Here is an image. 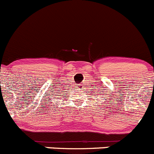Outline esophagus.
Returning <instances> with one entry per match:
<instances>
[{
  "instance_id": "34e87169",
  "label": "esophagus",
  "mask_w": 154,
  "mask_h": 154,
  "mask_svg": "<svg viewBox=\"0 0 154 154\" xmlns=\"http://www.w3.org/2000/svg\"><path fill=\"white\" fill-rule=\"evenodd\" d=\"M82 86H83V85H81V84H79V85L77 86V87H78L79 89H82V87H82Z\"/></svg>"
}]
</instances>
